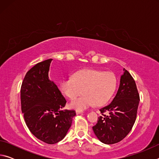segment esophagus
<instances>
[{
    "label": "esophagus",
    "instance_id": "obj_1",
    "mask_svg": "<svg viewBox=\"0 0 159 159\" xmlns=\"http://www.w3.org/2000/svg\"><path fill=\"white\" fill-rule=\"evenodd\" d=\"M76 114H82L83 111H80V110H76Z\"/></svg>",
    "mask_w": 159,
    "mask_h": 159
}]
</instances>
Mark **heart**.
Listing matches in <instances>:
<instances>
[{
	"mask_svg": "<svg viewBox=\"0 0 159 159\" xmlns=\"http://www.w3.org/2000/svg\"><path fill=\"white\" fill-rule=\"evenodd\" d=\"M117 80L112 72L83 69L76 72L74 77H67L60 82V90L64 95L72 99L83 90L84 95L72 99L71 108L83 110L96 103L101 106L108 102L116 90Z\"/></svg>",
	"mask_w": 159,
	"mask_h": 159,
	"instance_id": "heart-1",
	"label": "heart"
}]
</instances>
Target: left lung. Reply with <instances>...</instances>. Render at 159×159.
I'll use <instances>...</instances> for the list:
<instances>
[{
    "instance_id": "obj_1",
    "label": "left lung",
    "mask_w": 159,
    "mask_h": 159,
    "mask_svg": "<svg viewBox=\"0 0 159 159\" xmlns=\"http://www.w3.org/2000/svg\"><path fill=\"white\" fill-rule=\"evenodd\" d=\"M123 71L116 95L108 106L99 109L102 116L93 127L97 138L106 144L124 139L136 120L139 95L133 78L127 70L123 69Z\"/></svg>"
}]
</instances>
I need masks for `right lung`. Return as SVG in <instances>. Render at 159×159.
<instances>
[{"label":"right lung","instance_id":"1","mask_svg":"<svg viewBox=\"0 0 159 159\" xmlns=\"http://www.w3.org/2000/svg\"><path fill=\"white\" fill-rule=\"evenodd\" d=\"M52 60L32 67L21 87V111L26 125L36 138L50 144L64 138L76 116L74 110L61 109L66 101L48 76Z\"/></svg>","mask_w":159,"mask_h":159}]
</instances>
